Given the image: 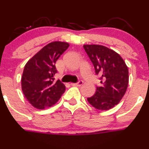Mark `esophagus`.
Here are the masks:
<instances>
[{
	"label": "esophagus",
	"mask_w": 149,
	"mask_h": 149,
	"mask_svg": "<svg viewBox=\"0 0 149 149\" xmlns=\"http://www.w3.org/2000/svg\"><path fill=\"white\" fill-rule=\"evenodd\" d=\"M83 84V81H79L78 82H76V83H71L70 85H72V86H81V85Z\"/></svg>",
	"instance_id": "1"
}]
</instances>
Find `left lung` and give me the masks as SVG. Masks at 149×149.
I'll list each match as a JSON object with an SVG mask.
<instances>
[{"label":"left lung","instance_id":"8db88e82","mask_svg":"<svg viewBox=\"0 0 149 149\" xmlns=\"http://www.w3.org/2000/svg\"><path fill=\"white\" fill-rule=\"evenodd\" d=\"M84 48L101 76L100 87L88 101L94 108L109 110L117 105L124 96L129 82L127 66L114 50L101 45H84Z\"/></svg>","mask_w":149,"mask_h":149}]
</instances>
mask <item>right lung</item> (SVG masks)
Here are the masks:
<instances>
[{
  "label": "right lung",
  "mask_w": 149,
  "mask_h": 149,
  "mask_svg": "<svg viewBox=\"0 0 149 149\" xmlns=\"http://www.w3.org/2000/svg\"><path fill=\"white\" fill-rule=\"evenodd\" d=\"M67 42L54 41L44 46L25 64L22 90L29 104L38 109L54 106L65 91V85L56 81V62L67 49Z\"/></svg>",
  "instance_id": "1"
}]
</instances>
